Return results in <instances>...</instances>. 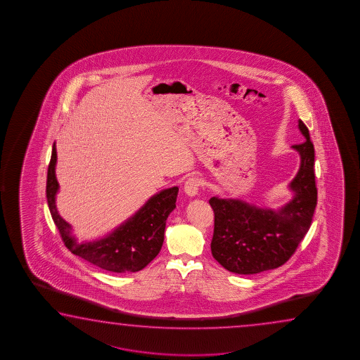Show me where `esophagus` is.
I'll return each instance as SVG.
<instances>
[{"label":"esophagus","mask_w":360,"mask_h":360,"mask_svg":"<svg viewBox=\"0 0 360 360\" xmlns=\"http://www.w3.org/2000/svg\"><path fill=\"white\" fill-rule=\"evenodd\" d=\"M200 180L196 179V177H189L185 185H184V191L189 196H195L198 194V191L200 189Z\"/></svg>","instance_id":"1"}]
</instances>
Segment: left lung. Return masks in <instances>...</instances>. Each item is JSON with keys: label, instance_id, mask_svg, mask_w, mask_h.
I'll return each mask as SVG.
<instances>
[{"label": "left lung", "instance_id": "left-lung-1", "mask_svg": "<svg viewBox=\"0 0 360 360\" xmlns=\"http://www.w3.org/2000/svg\"><path fill=\"white\" fill-rule=\"evenodd\" d=\"M306 140L293 145L301 166L291 183L295 198L277 213L234 199L209 200L214 210L210 248L224 269L239 274H259L280 267L292 257L310 229L317 204L315 150L309 128L299 121Z\"/></svg>", "mask_w": 360, "mask_h": 360}]
</instances>
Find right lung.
<instances>
[{
	"label": "right lung",
	"mask_w": 360,
	"mask_h": 360,
	"mask_svg": "<svg viewBox=\"0 0 360 360\" xmlns=\"http://www.w3.org/2000/svg\"><path fill=\"white\" fill-rule=\"evenodd\" d=\"M55 164L54 143L48 169L46 198L55 226L68 250L99 269L110 272H137L145 269L159 255L162 247L166 219L176 207L179 188L162 190L153 196L131 219L108 237L91 243H75L70 236V226L58 214L55 207V194L59 188L55 177Z\"/></svg>",
	"instance_id": "add662e5"
}]
</instances>
